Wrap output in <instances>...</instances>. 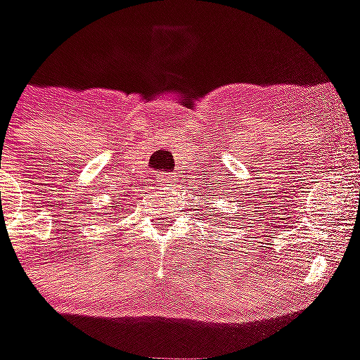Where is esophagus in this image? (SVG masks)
Masks as SVG:
<instances>
[{"instance_id":"esophagus-1","label":"esophagus","mask_w":360,"mask_h":360,"mask_svg":"<svg viewBox=\"0 0 360 360\" xmlns=\"http://www.w3.org/2000/svg\"><path fill=\"white\" fill-rule=\"evenodd\" d=\"M175 175L172 174H160L159 177H157V185L159 186H174L175 183Z\"/></svg>"}]
</instances>
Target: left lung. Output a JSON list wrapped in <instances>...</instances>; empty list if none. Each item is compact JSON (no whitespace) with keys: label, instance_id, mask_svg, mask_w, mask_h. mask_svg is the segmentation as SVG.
<instances>
[{"label":"left lung","instance_id":"left-lung-1","mask_svg":"<svg viewBox=\"0 0 360 360\" xmlns=\"http://www.w3.org/2000/svg\"><path fill=\"white\" fill-rule=\"evenodd\" d=\"M209 220H210V218H209Z\"/></svg>","mask_w":360,"mask_h":360}]
</instances>
